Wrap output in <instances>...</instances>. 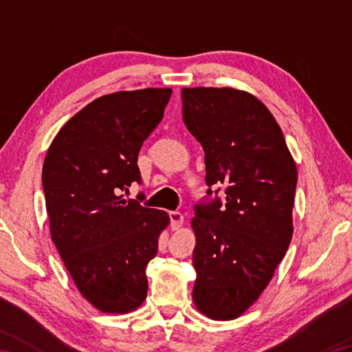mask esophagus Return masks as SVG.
Here are the masks:
<instances>
[{
    "label": "esophagus",
    "instance_id": "esophagus-1",
    "mask_svg": "<svg viewBox=\"0 0 352 352\" xmlns=\"http://www.w3.org/2000/svg\"><path fill=\"white\" fill-rule=\"evenodd\" d=\"M169 219H170V228L172 230H178L184 222V216L180 212H170L169 213Z\"/></svg>",
    "mask_w": 352,
    "mask_h": 352
}]
</instances>
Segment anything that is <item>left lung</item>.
Here are the masks:
<instances>
[{"label":"left lung","instance_id":"obj_1","mask_svg":"<svg viewBox=\"0 0 352 352\" xmlns=\"http://www.w3.org/2000/svg\"><path fill=\"white\" fill-rule=\"evenodd\" d=\"M182 100L183 121L206 153V183L223 184L227 195L223 206H197L190 222L192 298L204 316L231 320L258 300L286 256L296 164L278 122L250 92L184 87Z\"/></svg>","mask_w":352,"mask_h":352}]
</instances>
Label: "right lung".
<instances>
[{
  "instance_id": "1",
  "label": "right lung",
  "mask_w": 352,
  "mask_h": 352,
  "mask_svg": "<svg viewBox=\"0 0 352 352\" xmlns=\"http://www.w3.org/2000/svg\"><path fill=\"white\" fill-rule=\"evenodd\" d=\"M170 94L146 87L100 96L58 130L45 155L51 239L81 296L101 313L125 315L146 298L145 271L169 214L122 192L140 183L138 154Z\"/></svg>"
}]
</instances>
